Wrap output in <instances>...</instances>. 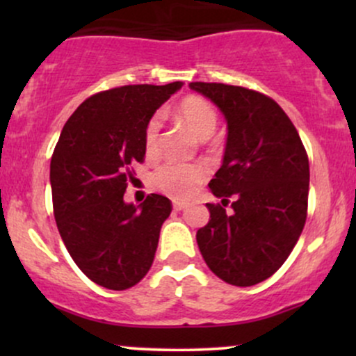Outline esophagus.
Returning a JSON list of instances; mask_svg holds the SVG:
<instances>
[{"mask_svg":"<svg viewBox=\"0 0 356 356\" xmlns=\"http://www.w3.org/2000/svg\"><path fill=\"white\" fill-rule=\"evenodd\" d=\"M172 206H174L175 211H182V209H186L187 204L186 202H181V201H174Z\"/></svg>","mask_w":356,"mask_h":356,"instance_id":"1","label":"esophagus"}]
</instances>
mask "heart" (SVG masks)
<instances>
[{
    "label": "heart",
    "mask_w": 356,
    "mask_h": 356,
    "mask_svg": "<svg viewBox=\"0 0 356 356\" xmlns=\"http://www.w3.org/2000/svg\"><path fill=\"white\" fill-rule=\"evenodd\" d=\"M175 117L182 122L195 137L206 140L214 134L218 115L209 102L199 97L184 99L175 108ZM161 122L157 117L150 118L144 132L147 154L157 150ZM207 169L202 164H164L152 174V186L175 199H187L206 181Z\"/></svg>",
    "instance_id": "1"
}]
</instances>
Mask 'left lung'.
Listing matches in <instances>:
<instances>
[{
	"mask_svg": "<svg viewBox=\"0 0 356 356\" xmlns=\"http://www.w3.org/2000/svg\"><path fill=\"white\" fill-rule=\"evenodd\" d=\"M227 124L222 165L209 182L232 212L207 204L211 219L195 234L206 264L226 283L252 286L283 266L306 222L308 155L283 108L263 93L192 81Z\"/></svg>",
	"mask_w": 356,
	"mask_h": 356,
	"instance_id": "left-lung-1",
	"label": "left lung"
}]
</instances>
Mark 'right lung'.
Here are the masks:
<instances>
[{
    "instance_id": "obj_1",
    "label": "right lung",
    "mask_w": 356,
    "mask_h": 356,
    "mask_svg": "<svg viewBox=\"0 0 356 356\" xmlns=\"http://www.w3.org/2000/svg\"><path fill=\"white\" fill-rule=\"evenodd\" d=\"M182 81L127 85L90 97L61 130L50 164L56 226L65 246L93 283L113 291L147 275L172 204L150 194L125 202L130 167L144 161L150 118Z\"/></svg>"
}]
</instances>
